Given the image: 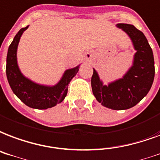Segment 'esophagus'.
<instances>
[{
    "label": "esophagus",
    "instance_id": "esophagus-1",
    "mask_svg": "<svg viewBox=\"0 0 160 160\" xmlns=\"http://www.w3.org/2000/svg\"><path fill=\"white\" fill-rule=\"evenodd\" d=\"M85 57H86V58H90L91 57V54L90 53H86V55H85Z\"/></svg>",
    "mask_w": 160,
    "mask_h": 160
}]
</instances>
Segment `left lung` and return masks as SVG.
Returning <instances> with one entry per match:
<instances>
[{"label": "left lung", "instance_id": "1", "mask_svg": "<svg viewBox=\"0 0 160 160\" xmlns=\"http://www.w3.org/2000/svg\"><path fill=\"white\" fill-rule=\"evenodd\" d=\"M131 38L134 49L132 66L122 79L104 85L94 69L91 87L97 102L112 110H126L136 106L150 90L154 79V59L150 45L144 34L133 25L119 23Z\"/></svg>", "mask_w": 160, "mask_h": 160}]
</instances>
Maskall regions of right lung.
I'll use <instances>...</instances> for the list:
<instances>
[{"label": "right lung", "mask_w": 160, "mask_h": 160, "mask_svg": "<svg viewBox=\"0 0 160 160\" xmlns=\"http://www.w3.org/2000/svg\"><path fill=\"white\" fill-rule=\"evenodd\" d=\"M28 26L19 30L10 44L7 56V80L13 93L28 107L35 109H48L64 101L68 92V85L79 71L78 65L67 69L57 85L47 86L34 83L21 73L17 60V50L23 32Z\"/></svg>", "instance_id": "add662e5"}]
</instances>
